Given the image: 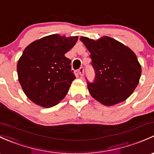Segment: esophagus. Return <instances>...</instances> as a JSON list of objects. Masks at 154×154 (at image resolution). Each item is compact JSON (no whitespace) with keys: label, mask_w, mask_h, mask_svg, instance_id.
<instances>
[{"label":"esophagus","mask_w":154,"mask_h":154,"mask_svg":"<svg viewBox=\"0 0 154 154\" xmlns=\"http://www.w3.org/2000/svg\"><path fill=\"white\" fill-rule=\"evenodd\" d=\"M78 74L80 77H82L84 74V68L83 67H80L78 70Z\"/></svg>","instance_id":"1"}]
</instances>
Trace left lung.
Returning <instances> with one entry per match:
<instances>
[{
	"mask_svg": "<svg viewBox=\"0 0 154 154\" xmlns=\"http://www.w3.org/2000/svg\"><path fill=\"white\" fill-rule=\"evenodd\" d=\"M91 53L95 77L88 82L92 97L105 106H113L125 100L137 88L142 69L131 48L115 39L104 36L97 40L80 38Z\"/></svg>",
	"mask_w": 154,
	"mask_h": 154,
	"instance_id": "obj_1",
	"label": "left lung"
}]
</instances>
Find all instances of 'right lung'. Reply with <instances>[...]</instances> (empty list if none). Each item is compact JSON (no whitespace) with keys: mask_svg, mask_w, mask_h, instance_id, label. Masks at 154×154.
I'll list each match as a JSON object with an SVG mask.
<instances>
[{"mask_svg":"<svg viewBox=\"0 0 154 154\" xmlns=\"http://www.w3.org/2000/svg\"><path fill=\"white\" fill-rule=\"evenodd\" d=\"M78 37L57 34L32 42L24 49L17 65L18 80L24 93L38 106L58 104L76 78L70 59L65 54L76 44Z\"/></svg>","mask_w":154,"mask_h":154,"instance_id":"right-lung-1","label":"right lung"}]
</instances>
